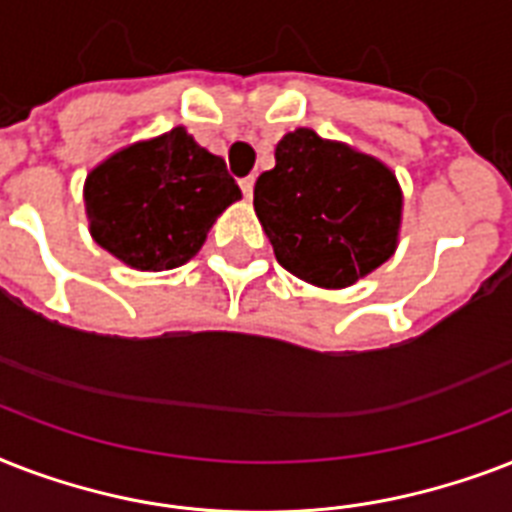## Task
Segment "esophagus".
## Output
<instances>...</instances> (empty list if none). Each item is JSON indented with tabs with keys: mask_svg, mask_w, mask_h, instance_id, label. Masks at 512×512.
<instances>
[{
	"mask_svg": "<svg viewBox=\"0 0 512 512\" xmlns=\"http://www.w3.org/2000/svg\"><path fill=\"white\" fill-rule=\"evenodd\" d=\"M241 193H244V199H252V193H255V177L249 175L241 180Z\"/></svg>",
	"mask_w": 512,
	"mask_h": 512,
	"instance_id": "esophagus-1",
	"label": "esophagus"
}]
</instances>
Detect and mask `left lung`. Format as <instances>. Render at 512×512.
<instances>
[{
	"mask_svg": "<svg viewBox=\"0 0 512 512\" xmlns=\"http://www.w3.org/2000/svg\"><path fill=\"white\" fill-rule=\"evenodd\" d=\"M255 212L281 268L345 289L396 252L404 193L385 162L297 127L276 143V167L257 177Z\"/></svg>",
	"mask_w": 512,
	"mask_h": 512,
	"instance_id": "obj_1",
	"label": "left lung"
}]
</instances>
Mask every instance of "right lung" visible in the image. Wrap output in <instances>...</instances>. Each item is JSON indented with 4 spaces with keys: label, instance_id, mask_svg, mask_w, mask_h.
Instances as JSON below:
<instances>
[{
    "label": "right lung",
    "instance_id": "add662e5",
    "mask_svg": "<svg viewBox=\"0 0 512 512\" xmlns=\"http://www.w3.org/2000/svg\"><path fill=\"white\" fill-rule=\"evenodd\" d=\"M239 199L223 159L185 127L119 148L84 180L90 236L135 271L188 263L217 217Z\"/></svg>",
    "mask_w": 512,
    "mask_h": 512
}]
</instances>
